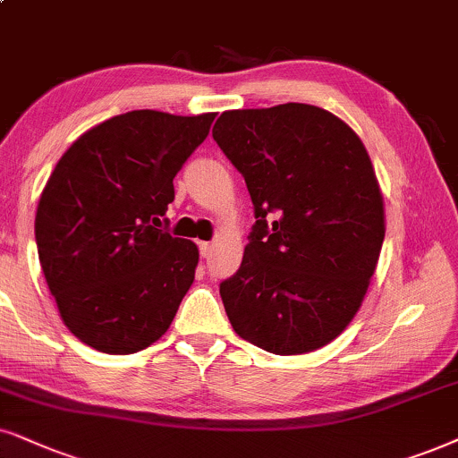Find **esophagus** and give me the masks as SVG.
I'll list each match as a JSON object with an SVG mask.
<instances>
[{
  "label": "esophagus",
  "mask_w": 458,
  "mask_h": 458,
  "mask_svg": "<svg viewBox=\"0 0 458 458\" xmlns=\"http://www.w3.org/2000/svg\"><path fill=\"white\" fill-rule=\"evenodd\" d=\"M199 247H200V256H202V258L209 256V251H211V242H205V241H202V242H199Z\"/></svg>",
  "instance_id": "obj_1"
}]
</instances>
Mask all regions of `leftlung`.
Segmentation results:
<instances>
[{
  "label": "left lung",
  "instance_id": "obj_1",
  "mask_svg": "<svg viewBox=\"0 0 458 458\" xmlns=\"http://www.w3.org/2000/svg\"><path fill=\"white\" fill-rule=\"evenodd\" d=\"M213 139L245 177L256 213L241 268L219 283L225 315L242 340L275 355L321 349L355 317L385 241L361 139L306 103L224 112Z\"/></svg>",
  "mask_w": 458,
  "mask_h": 458
}]
</instances>
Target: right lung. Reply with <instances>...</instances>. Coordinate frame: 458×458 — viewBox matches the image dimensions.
<instances>
[{
    "label": "right lung",
    "instance_id": "add662e5",
    "mask_svg": "<svg viewBox=\"0 0 458 458\" xmlns=\"http://www.w3.org/2000/svg\"><path fill=\"white\" fill-rule=\"evenodd\" d=\"M213 120L135 109L86 131L56 162L38 205L39 264L63 323L92 349H146L192 285L199 247L162 217Z\"/></svg>",
    "mask_w": 458,
    "mask_h": 458
}]
</instances>
